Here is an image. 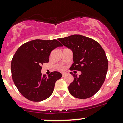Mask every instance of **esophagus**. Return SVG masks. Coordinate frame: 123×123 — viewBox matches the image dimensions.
<instances>
[{
  "label": "esophagus",
  "mask_w": 123,
  "mask_h": 123,
  "mask_svg": "<svg viewBox=\"0 0 123 123\" xmlns=\"http://www.w3.org/2000/svg\"><path fill=\"white\" fill-rule=\"evenodd\" d=\"M65 75H66V74H65V73H62V76H63V77L65 76Z\"/></svg>",
  "instance_id": "obj_1"
}]
</instances>
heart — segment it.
Instances as JSON below:
<instances>
[{
    "label": "heart",
    "mask_w": 123,
    "mask_h": 123,
    "mask_svg": "<svg viewBox=\"0 0 123 123\" xmlns=\"http://www.w3.org/2000/svg\"><path fill=\"white\" fill-rule=\"evenodd\" d=\"M60 69H61V70H63V69H64V67H60Z\"/></svg>",
    "instance_id": "b5f03b06"
}]
</instances>
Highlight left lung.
<instances>
[{"instance_id": "left-lung-1", "label": "left lung", "mask_w": 123, "mask_h": 123, "mask_svg": "<svg viewBox=\"0 0 123 123\" xmlns=\"http://www.w3.org/2000/svg\"><path fill=\"white\" fill-rule=\"evenodd\" d=\"M73 52V64L71 70H78L77 76L71 72L74 80L68 87L72 96L79 99L89 98L99 90L107 73L108 62L99 43L82 35L74 34L58 38Z\"/></svg>"}]
</instances>
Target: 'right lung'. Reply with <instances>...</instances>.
Listing matches in <instances>:
<instances>
[{"label":"right lung","instance_id":"1","mask_svg":"<svg viewBox=\"0 0 123 123\" xmlns=\"http://www.w3.org/2000/svg\"><path fill=\"white\" fill-rule=\"evenodd\" d=\"M62 44L56 40L36 39L21 46L11 61L12 77L19 92L27 99L40 102L48 99L55 84L62 77L58 71L46 77L41 73L42 65L49 62L50 52Z\"/></svg>","mask_w":123,"mask_h":123}]
</instances>
